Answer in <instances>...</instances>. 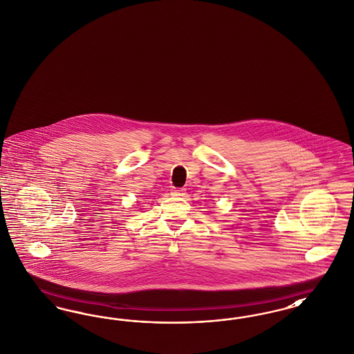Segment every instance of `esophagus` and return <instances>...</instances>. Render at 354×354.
Returning <instances> with one entry per match:
<instances>
[{
	"mask_svg": "<svg viewBox=\"0 0 354 354\" xmlns=\"http://www.w3.org/2000/svg\"><path fill=\"white\" fill-rule=\"evenodd\" d=\"M172 195L174 196H184L185 195V189L184 188H174L172 189Z\"/></svg>",
	"mask_w": 354,
	"mask_h": 354,
	"instance_id": "esophagus-1",
	"label": "esophagus"
}]
</instances>
